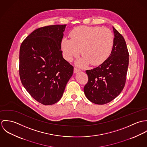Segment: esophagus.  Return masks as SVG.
Masks as SVG:
<instances>
[{
	"label": "esophagus",
	"instance_id": "esophagus-1",
	"mask_svg": "<svg viewBox=\"0 0 147 147\" xmlns=\"http://www.w3.org/2000/svg\"><path fill=\"white\" fill-rule=\"evenodd\" d=\"M74 73H77L78 72H80V69L78 68L77 67H75L74 68Z\"/></svg>",
	"mask_w": 147,
	"mask_h": 147
}]
</instances>
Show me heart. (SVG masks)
<instances>
[{"label":"heart","instance_id":"obj_1","mask_svg":"<svg viewBox=\"0 0 147 147\" xmlns=\"http://www.w3.org/2000/svg\"><path fill=\"white\" fill-rule=\"evenodd\" d=\"M69 36L71 39L64 37L61 40L63 57L71 61L79 55L81 51L83 57L77 61L80 66L104 63L110 55L114 42L110 30L97 26H78L71 30Z\"/></svg>","mask_w":147,"mask_h":147}]
</instances>
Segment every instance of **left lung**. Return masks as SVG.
<instances>
[{
  "instance_id": "left-lung-1",
  "label": "left lung",
  "mask_w": 147,
  "mask_h": 147,
  "mask_svg": "<svg viewBox=\"0 0 147 147\" xmlns=\"http://www.w3.org/2000/svg\"><path fill=\"white\" fill-rule=\"evenodd\" d=\"M114 42L111 54L103 63L86 70L88 82L84 93L92 102L104 105L116 98L126 83L129 54L123 37L114 27Z\"/></svg>"
}]
</instances>
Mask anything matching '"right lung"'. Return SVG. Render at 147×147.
<instances>
[{
    "label": "right lung",
    "instance_id": "right-lung-1",
    "mask_svg": "<svg viewBox=\"0 0 147 147\" xmlns=\"http://www.w3.org/2000/svg\"><path fill=\"white\" fill-rule=\"evenodd\" d=\"M66 25L38 28L21 43L19 74L30 95L43 105L57 103L62 98L74 67L62 56L61 42Z\"/></svg>",
    "mask_w": 147,
    "mask_h": 147
}]
</instances>
